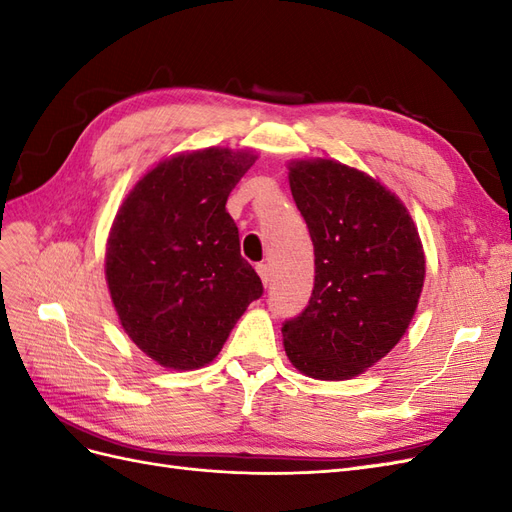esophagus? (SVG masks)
Wrapping results in <instances>:
<instances>
[{
    "label": "esophagus",
    "mask_w": 512,
    "mask_h": 512,
    "mask_svg": "<svg viewBox=\"0 0 512 512\" xmlns=\"http://www.w3.org/2000/svg\"><path fill=\"white\" fill-rule=\"evenodd\" d=\"M256 271H258V275H260V280H262V284L265 286H269V282H271V269H269V265H256Z\"/></svg>",
    "instance_id": "esophagus-1"
}]
</instances>
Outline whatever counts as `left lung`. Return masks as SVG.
<instances>
[{
    "mask_svg": "<svg viewBox=\"0 0 512 512\" xmlns=\"http://www.w3.org/2000/svg\"><path fill=\"white\" fill-rule=\"evenodd\" d=\"M290 192L314 243V290L282 324L290 363L346 380L389 354L421 297L425 256L399 198L333 160L290 166Z\"/></svg>",
    "mask_w": 512,
    "mask_h": 512,
    "instance_id": "obj_1",
    "label": "left lung"
}]
</instances>
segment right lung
I'll return each mask as SVG.
<instances>
[{"label":"right lung","instance_id":"1","mask_svg":"<svg viewBox=\"0 0 512 512\" xmlns=\"http://www.w3.org/2000/svg\"><path fill=\"white\" fill-rule=\"evenodd\" d=\"M250 151L205 149L160 162L123 200L106 282L132 342L173 369L211 363L262 282L241 256L226 200Z\"/></svg>","mask_w":512,"mask_h":512}]
</instances>
